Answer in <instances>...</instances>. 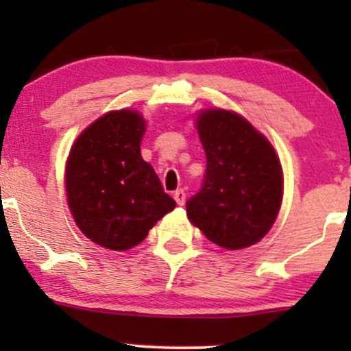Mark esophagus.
<instances>
[{
  "instance_id": "esophagus-1",
  "label": "esophagus",
  "mask_w": 351,
  "mask_h": 351,
  "mask_svg": "<svg viewBox=\"0 0 351 351\" xmlns=\"http://www.w3.org/2000/svg\"><path fill=\"white\" fill-rule=\"evenodd\" d=\"M173 198H175L176 203L180 204V206H183L184 201H186V193H184V189H176L175 195H173Z\"/></svg>"
}]
</instances>
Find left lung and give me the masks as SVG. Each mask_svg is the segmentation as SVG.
I'll return each instance as SVG.
<instances>
[{
	"instance_id": "1",
	"label": "left lung",
	"mask_w": 351,
	"mask_h": 351,
	"mask_svg": "<svg viewBox=\"0 0 351 351\" xmlns=\"http://www.w3.org/2000/svg\"><path fill=\"white\" fill-rule=\"evenodd\" d=\"M206 153L199 191L186 201L189 221L221 247H249L267 234L282 201V168L272 145L228 110L198 117Z\"/></svg>"
}]
</instances>
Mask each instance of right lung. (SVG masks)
<instances>
[{"instance_id":"obj_1","label":"right lung","mask_w":351,"mask_h":351,"mask_svg":"<svg viewBox=\"0 0 351 351\" xmlns=\"http://www.w3.org/2000/svg\"><path fill=\"white\" fill-rule=\"evenodd\" d=\"M145 120L132 110L108 112L82 132L66 168L67 203L80 231L112 251L140 244L176 206L140 142Z\"/></svg>"}]
</instances>
